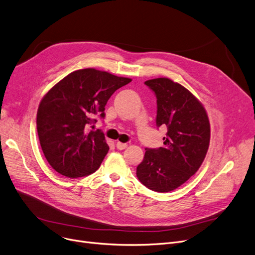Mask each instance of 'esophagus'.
<instances>
[{
    "mask_svg": "<svg viewBox=\"0 0 255 255\" xmlns=\"http://www.w3.org/2000/svg\"><path fill=\"white\" fill-rule=\"evenodd\" d=\"M116 145H117V149H119V150H125L126 148H127V143H123V142H120V141H118L117 143H116Z\"/></svg>",
    "mask_w": 255,
    "mask_h": 255,
    "instance_id": "obj_1",
    "label": "esophagus"
}]
</instances>
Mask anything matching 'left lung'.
I'll return each mask as SVG.
<instances>
[{"mask_svg":"<svg viewBox=\"0 0 255 255\" xmlns=\"http://www.w3.org/2000/svg\"><path fill=\"white\" fill-rule=\"evenodd\" d=\"M144 85L157 98L156 126L167 128L163 146L146 148L136 167L138 180L156 192L175 190L198 170L210 143L208 115L192 94L165 77Z\"/></svg>","mask_w":255,"mask_h":255,"instance_id":"8db88e82","label":"left lung"}]
</instances>
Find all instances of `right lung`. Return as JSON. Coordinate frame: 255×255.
Listing matches in <instances>:
<instances>
[{"label": "right lung", "instance_id": "right-lung-1", "mask_svg": "<svg viewBox=\"0 0 255 255\" xmlns=\"http://www.w3.org/2000/svg\"><path fill=\"white\" fill-rule=\"evenodd\" d=\"M131 82L93 68L64 77L43 97L37 112L40 145L50 166L67 178L95 172L110 150L101 130L88 127L104 119L113 94ZM92 127V126H91Z\"/></svg>", "mask_w": 255, "mask_h": 255}]
</instances>
